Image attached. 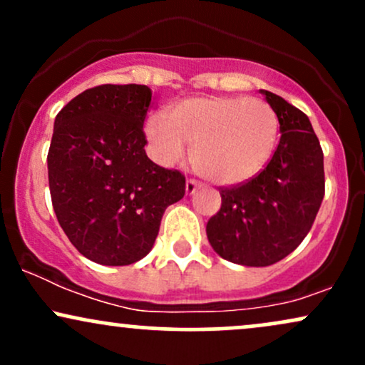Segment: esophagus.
<instances>
[{
  "mask_svg": "<svg viewBox=\"0 0 365 365\" xmlns=\"http://www.w3.org/2000/svg\"><path fill=\"white\" fill-rule=\"evenodd\" d=\"M200 187H202V183L197 182V180H194V178H188L187 183H185V190H187L188 195L194 194L197 188H200Z\"/></svg>",
  "mask_w": 365,
  "mask_h": 365,
  "instance_id": "1",
  "label": "esophagus"
}]
</instances>
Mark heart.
<instances>
[{"mask_svg": "<svg viewBox=\"0 0 365 365\" xmlns=\"http://www.w3.org/2000/svg\"><path fill=\"white\" fill-rule=\"evenodd\" d=\"M278 132L269 104L233 96L185 99L171 110L170 120L154 113L145 123V135L163 163L173 165L185 154V144L194 145V168L221 185L247 182L262 171Z\"/></svg>", "mask_w": 365, "mask_h": 365, "instance_id": "b5f03b06", "label": "heart"}]
</instances>
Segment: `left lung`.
Listing matches in <instances>:
<instances>
[{"label": "left lung", "instance_id": "obj_1", "mask_svg": "<svg viewBox=\"0 0 365 365\" xmlns=\"http://www.w3.org/2000/svg\"><path fill=\"white\" fill-rule=\"evenodd\" d=\"M261 92L278 116V148L254 178L220 187L221 207L206 226L221 257L254 267L282 261L302 244L324 197V154L307 115Z\"/></svg>", "mask_w": 365, "mask_h": 365}]
</instances>
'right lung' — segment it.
<instances>
[{"label":"right lung","mask_w":365,"mask_h":365,"mask_svg":"<svg viewBox=\"0 0 365 365\" xmlns=\"http://www.w3.org/2000/svg\"><path fill=\"white\" fill-rule=\"evenodd\" d=\"M148 86H96L54 120L48 177L58 223L75 249L103 266H128L153 249L165 209L185 177L145 154Z\"/></svg>","instance_id":"1"}]
</instances>
